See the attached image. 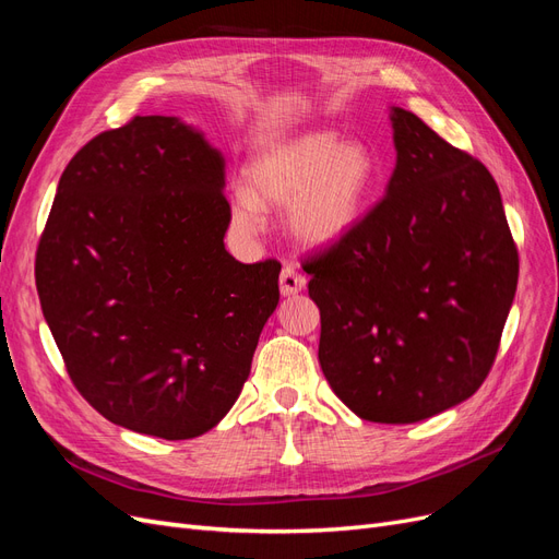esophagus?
I'll use <instances>...</instances> for the list:
<instances>
[{
  "label": "esophagus",
  "instance_id": "obj_1",
  "mask_svg": "<svg viewBox=\"0 0 559 559\" xmlns=\"http://www.w3.org/2000/svg\"><path fill=\"white\" fill-rule=\"evenodd\" d=\"M306 284H308L306 275H300L292 263L284 265L282 275H280V292H282V296H296L298 292L306 289Z\"/></svg>",
  "mask_w": 559,
  "mask_h": 559
}]
</instances>
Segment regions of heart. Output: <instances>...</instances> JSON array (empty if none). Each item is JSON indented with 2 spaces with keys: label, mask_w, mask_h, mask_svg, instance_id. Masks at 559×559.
I'll return each instance as SVG.
<instances>
[{
  "label": "heart",
  "mask_w": 559,
  "mask_h": 559,
  "mask_svg": "<svg viewBox=\"0 0 559 559\" xmlns=\"http://www.w3.org/2000/svg\"><path fill=\"white\" fill-rule=\"evenodd\" d=\"M376 183L378 160L364 142L306 132L251 156L247 181L230 189V218L253 235L265 224V210L286 207V226L298 242L326 247L357 228Z\"/></svg>",
  "instance_id": "1"
}]
</instances>
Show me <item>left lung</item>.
Wrapping results in <instances>:
<instances>
[{
    "label": "left lung",
    "mask_w": 559,
    "mask_h": 559,
    "mask_svg": "<svg viewBox=\"0 0 559 559\" xmlns=\"http://www.w3.org/2000/svg\"><path fill=\"white\" fill-rule=\"evenodd\" d=\"M389 118L396 167L384 198L302 270L335 396L361 419L413 425L478 392L520 265L487 167L413 111Z\"/></svg>",
    "instance_id": "left-lung-1"
}]
</instances>
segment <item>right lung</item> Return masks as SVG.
<instances>
[{"mask_svg": "<svg viewBox=\"0 0 559 559\" xmlns=\"http://www.w3.org/2000/svg\"><path fill=\"white\" fill-rule=\"evenodd\" d=\"M226 160L175 116H134L64 167L35 277L67 373L118 427L165 441L238 401L280 302L273 259L226 251Z\"/></svg>", "mask_w": 559, "mask_h": 559, "instance_id": "add662e5", "label": "right lung"}]
</instances>
